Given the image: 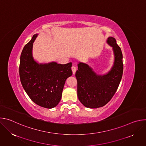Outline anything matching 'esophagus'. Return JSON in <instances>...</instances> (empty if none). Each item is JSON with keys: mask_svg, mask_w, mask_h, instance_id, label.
Segmentation results:
<instances>
[{"mask_svg": "<svg viewBox=\"0 0 146 146\" xmlns=\"http://www.w3.org/2000/svg\"><path fill=\"white\" fill-rule=\"evenodd\" d=\"M72 72H73V74H74L76 73V67L74 66H73L72 67Z\"/></svg>", "mask_w": 146, "mask_h": 146, "instance_id": "esophagus-1", "label": "esophagus"}]
</instances>
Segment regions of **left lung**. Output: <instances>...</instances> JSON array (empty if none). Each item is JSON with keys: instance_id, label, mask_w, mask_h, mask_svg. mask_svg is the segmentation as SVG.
<instances>
[{"instance_id": "8db88e82", "label": "left lung", "mask_w": 146, "mask_h": 146, "mask_svg": "<svg viewBox=\"0 0 146 146\" xmlns=\"http://www.w3.org/2000/svg\"><path fill=\"white\" fill-rule=\"evenodd\" d=\"M107 44L112 47L114 62L110 70L104 74L96 73L87 64L79 62L76 72L77 80V96L80 102L88 108H101L115 94L123 73L122 54L116 40L110 36Z\"/></svg>"}]
</instances>
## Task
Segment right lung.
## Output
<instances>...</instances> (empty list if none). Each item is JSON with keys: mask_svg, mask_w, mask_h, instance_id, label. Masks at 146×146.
<instances>
[{"mask_svg": "<svg viewBox=\"0 0 146 146\" xmlns=\"http://www.w3.org/2000/svg\"><path fill=\"white\" fill-rule=\"evenodd\" d=\"M37 36L38 34L33 36L21 54L20 80L34 103L41 107L52 109L59 103L65 81L72 75V63H38L33 56V43Z\"/></svg>", "mask_w": 146, "mask_h": 146, "instance_id": "right-lung-1", "label": "right lung"}]
</instances>
